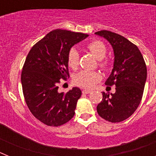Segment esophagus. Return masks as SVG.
I'll list each match as a JSON object with an SVG mask.
<instances>
[{
	"instance_id": "obj_1",
	"label": "esophagus",
	"mask_w": 156,
	"mask_h": 156,
	"mask_svg": "<svg viewBox=\"0 0 156 156\" xmlns=\"http://www.w3.org/2000/svg\"><path fill=\"white\" fill-rule=\"evenodd\" d=\"M82 93L83 94H89V93H90V90H82Z\"/></svg>"
}]
</instances>
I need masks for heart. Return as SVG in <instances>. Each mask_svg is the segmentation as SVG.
Listing matches in <instances>:
<instances>
[{
  "mask_svg": "<svg viewBox=\"0 0 156 156\" xmlns=\"http://www.w3.org/2000/svg\"><path fill=\"white\" fill-rule=\"evenodd\" d=\"M85 48L92 55H94L98 61V66L102 69H106L109 66L107 59H105L107 52V48L103 42L98 40L88 42ZM80 62V53L75 48H70L67 55V63L69 68L76 70L78 68ZM100 80V75L96 71L82 70L74 76V83L77 86L84 88H90Z\"/></svg>",
  "mask_w": 156,
  "mask_h": 156,
  "instance_id": "obj_1",
  "label": "heart"
}]
</instances>
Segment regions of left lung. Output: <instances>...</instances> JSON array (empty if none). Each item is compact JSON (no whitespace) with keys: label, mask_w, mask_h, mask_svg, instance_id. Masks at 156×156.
Wrapping results in <instances>:
<instances>
[{"label":"left lung","mask_w":156,"mask_h":156,"mask_svg":"<svg viewBox=\"0 0 156 156\" xmlns=\"http://www.w3.org/2000/svg\"><path fill=\"white\" fill-rule=\"evenodd\" d=\"M95 34L103 37L114 51V66L105 84L115 86V94L103 92V98L97 106L98 115L111 122H119L136 111L144 92L147 67L137 46L124 37L108 30Z\"/></svg>","instance_id":"obj_1"}]
</instances>
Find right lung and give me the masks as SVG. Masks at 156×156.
Returning <instances> with one entry per match:
<instances>
[{"mask_svg":"<svg viewBox=\"0 0 156 156\" xmlns=\"http://www.w3.org/2000/svg\"><path fill=\"white\" fill-rule=\"evenodd\" d=\"M87 37L69 30H52L32 47L27 55L21 74L24 98L31 113L47 126H61L74 116L82 94L80 89L73 87L66 93H59L58 84L69 77V49Z\"/></svg>","mask_w":156,"mask_h":156,"instance_id":"1","label":"right lung"}]
</instances>
